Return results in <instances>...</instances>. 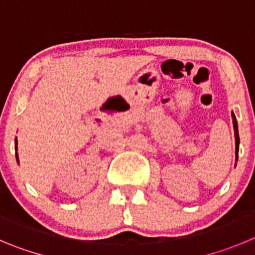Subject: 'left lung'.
I'll return each mask as SVG.
<instances>
[{"mask_svg":"<svg viewBox=\"0 0 255 255\" xmlns=\"http://www.w3.org/2000/svg\"><path fill=\"white\" fill-rule=\"evenodd\" d=\"M231 117H233V126H234V130H235V161H238V155H239V143H240V139H239V130H238V122H236V117L234 114V112L231 113ZM235 166H236V162H235Z\"/></svg>","mask_w":255,"mask_h":255,"instance_id":"obj_1","label":"left lung"}]
</instances>
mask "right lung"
I'll return each mask as SVG.
<instances>
[{
    "label": "right lung",
    "mask_w": 255,
    "mask_h": 255,
    "mask_svg": "<svg viewBox=\"0 0 255 255\" xmlns=\"http://www.w3.org/2000/svg\"><path fill=\"white\" fill-rule=\"evenodd\" d=\"M15 151H16V161L19 162V153H17V138H15Z\"/></svg>",
    "instance_id": "1"
}]
</instances>
